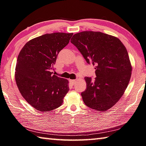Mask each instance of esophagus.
<instances>
[{"label":"esophagus","instance_id":"1","mask_svg":"<svg viewBox=\"0 0 146 146\" xmlns=\"http://www.w3.org/2000/svg\"><path fill=\"white\" fill-rule=\"evenodd\" d=\"M70 82H71V84H74V83H75V82H76V80H70Z\"/></svg>","mask_w":146,"mask_h":146}]
</instances>
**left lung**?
Returning <instances> with one entry per match:
<instances>
[{
  "mask_svg": "<svg viewBox=\"0 0 146 146\" xmlns=\"http://www.w3.org/2000/svg\"><path fill=\"white\" fill-rule=\"evenodd\" d=\"M86 59L96 65L94 80L85 77L87 87L81 93L87 107L98 111L112 107L123 96L131 75L128 52L116 37L94 31L74 34L71 39Z\"/></svg>",
  "mask_w": 146,
  "mask_h": 146,
  "instance_id": "8db88e82",
  "label": "left lung"
}]
</instances>
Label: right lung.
Listing matches in <instances>:
<instances>
[{
	"instance_id": "1",
	"label": "right lung",
	"mask_w": 146,
	"mask_h": 146,
	"mask_svg": "<svg viewBox=\"0 0 146 146\" xmlns=\"http://www.w3.org/2000/svg\"><path fill=\"white\" fill-rule=\"evenodd\" d=\"M73 34L55 33L37 37L28 41L18 55L16 83L23 98L40 112L59 107L70 90L68 80L53 75L51 70Z\"/></svg>"
}]
</instances>
